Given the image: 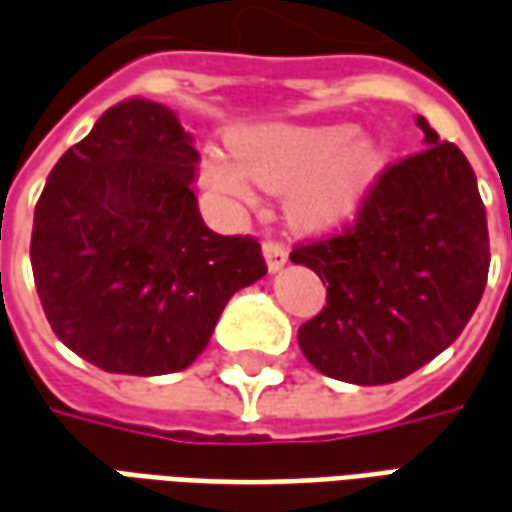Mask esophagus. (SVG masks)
Here are the masks:
<instances>
[{"mask_svg": "<svg viewBox=\"0 0 512 512\" xmlns=\"http://www.w3.org/2000/svg\"><path fill=\"white\" fill-rule=\"evenodd\" d=\"M262 250H264V259H267V267H270V270H281V267L289 262V250H286L284 242H278V239L264 237Z\"/></svg>", "mask_w": 512, "mask_h": 512, "instance_id": "34e87169", "label": "esophagus"}]
</instances>
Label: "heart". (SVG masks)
I'll use <instances>...</instances> for the list:
<instances>
[{"mask_svg":"<svg viewBox=\"0 0 512 512\" xmlns=\"http://www.w3.org/2000/svg\"><path fill=\"white\" fill-rule=\"evenodd\" d=\"M347 140V129L253 126L237 134V157L206 154L204 181L231 201H250L256 184L289 190L286 209L297 226L328 228L350 215L380 168L378 148Z\"/></svg>","mask_w":512,"mask_h":512,"instance_id":"1","label":"heart"}]
</instances>
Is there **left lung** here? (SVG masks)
Wrapping results in <instances>:
<instances>
[{"label": "left lung", "mask_w": 512, "mask_h": 512, "mask_svg": "<svg viewBox=\"0 0 512 512\" xmlns=\"http://www.w3.org/2000/svg\"><path fill=\"white\" fill-rule=\"evenodd\" d=\"M427 148L380 170L353 223L289 259L328 284L297 342L328 378L383 386L455 342L488 281L491 245L477 179L455 143L416 118Z\"/></svg>", "instance_id": "left-lung-1"}]
</instances>
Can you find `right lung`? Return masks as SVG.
Returning a JSON list of instances; mask_svg holds the SVG:
<instances>
[{
    "mask_svg": "<svg viewBox=\"0 0 512 512\" xmlns=\"http://www.w3.org/2000/svg\"><path fill=\"white\" fill-rule=\"evenodd\" d=\"M201 154L157 101H118L57 159L32 223L35 289L57 339L115 375L181 372L231 295L267 273L259 239L198 212Z\"/></svg>",
    "mask_w": 512,
    "mask_h": 512,
    "instance_id": "obj_1",
    "label": "right lung"
}]
</instances>
